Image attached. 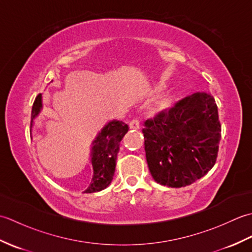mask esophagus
<instances>
[{"label":"esophagus","mask_w":252,"mask_h":252,"mask_svg":"<svg viewBox=\"0 0 252 252\" xmlns=\"http://www.w3.org/2000/svg\"><path fill=\"white\" fill-rule=\"evenodd\" d=\"M140 120L137 119H133V120H131L130 121V127L131 129H133V130H137V129H140Z\"/></svg>","instance_id":"1"}]
</instances>
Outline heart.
<instances>
[{"label": "heart", "instance_id": "obj_1", "mask_svg": "<svg viewBox=\"0 0 252 252\" xmlns=\"http://www.w3.org/2000/svg\"><path fill=\"white\" fill-rule=\"evenodd\" d=\"M171 104V97L170 96H162V97H160L157 101V106L159 109H164L167 108V107H169V105Z\"/></svg>", "mask_w": 252, "mask_h": 252}]
</instances>
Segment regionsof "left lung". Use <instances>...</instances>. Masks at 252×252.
Here are the masks:
<instances>
[{
  "mask_svg": "<svg viewBox=\"0 0 252 252\" xmlns=\"http://www.w3.org/2000/svg\"><path fill=\"white\" fill-rule=\"evenodd\" d=\"M149 171L157 183L184 187L215 165L221 125L213 96L197 92L144 121Z\"/></svg>",
  "mask_w": 252,
  "mask_h": 252,
  "instance_id": "8db88e82",
  "label": "left lung"
}]
</instances>
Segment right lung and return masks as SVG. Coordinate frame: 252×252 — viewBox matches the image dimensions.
Here are the masks:
<instances>
[{
  "mask_svg": "<svg viewBox=\"0 0 252 252\" xmlns=\"http://www.w3.org/2000/svg\"><path fill=\"white\" fill-rule=\"evenodd\" d=\"M41 94L34 99L31 111V126L34 118L39 115L42 108ZM129 131V126L122 121H110L100 131L98 136L93 142L92 165L93 178L85 192H95L105 189L114 178L117 154L122 137Z\"/></svg>",
  "mask_w": 252,
  "mask_h": 252,
  "instance_id": "add662e5",
  "label": "right lung"
}]
</instances>
